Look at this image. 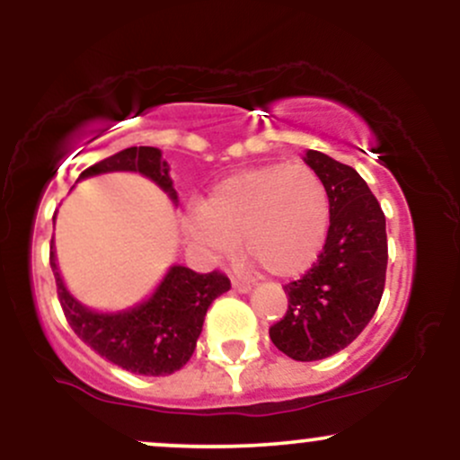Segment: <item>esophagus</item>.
<instances>
[{
  "label": "esophagus",
  "instance_id": "obj_1",
  "mask_svg": "<svg viewBox=\"0 0 460 460\" xmlns=\"http://www.w3.org/2000/svg\"><path fill=\"white\" fill-rule=\"evenodd\" d=\"M231 285H234V289L235 292H240V294H246L248 289H251V283L246 281V279H231Z\"/></svg>",
  "mask_w": 460,
  "mask_h": 460
}]
</instances>
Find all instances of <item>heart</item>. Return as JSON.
Segmentation results:
<instances>
[{
    "instance_id": "heart-1",
    "label": "heart",
    "mask_w": 460,
    "mask_h": 460,
    "mask_svg": "<svg viewBox=\"0 0 460 460\" xmlns=\"http://www.w3.org/2000/svg\"><path fill=\"white\" fill-rule=\"evenodd\" d=\"M331 225L324 181L307 164H263L226 177L188 218L216 255L242 251L272 277H296L318 260Z\"/></svg>"
}]
</instances>
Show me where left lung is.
<instances>
[{
	"mask_svg": "<svg viewBox=\"0 0 460 460\" xmlns=\"http://www.w3.org/2000/svg\"><path fill=\"white\" fill-rule=\"evenodd\" d=\"M305 162L329 192L331 225L318 261L283 288L288 311L270 326V340L294 361H320L352 344L376 314L387 231L381 205L355 168L320 151H307Z\"/></svg>",
	"mask_w": 460,
	"mask_h": 460,
	"instance_id": "obj_1",
	"label": "left lung"
}]
</instances>
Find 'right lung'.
<instances>
[{
    "instance_id": "add662e5",
    "label": "right lung",
    "mask_w": 460,
    "mask_h": 460,
    "mask_svg": "<svg viewBox=\"0 0 460 460\" xmlns=\"http://www.w3.org/2000/svg\"><path fill=\"white\" fill-rule=\"evenodd\" d=\"M110 171L142 172L166 190L171 199H177L168 177V164L155 146H129L114 153L86 168L79 179ZM49 263L56 277L58 300L73 332L114 366L145 376H166L186 366L197 348L208 307L231 289L225 272L200 274L186 266H172L146 303L125 314H94L66 292L56 266L54 237Z\"/></svg>"
}]
</instances>
